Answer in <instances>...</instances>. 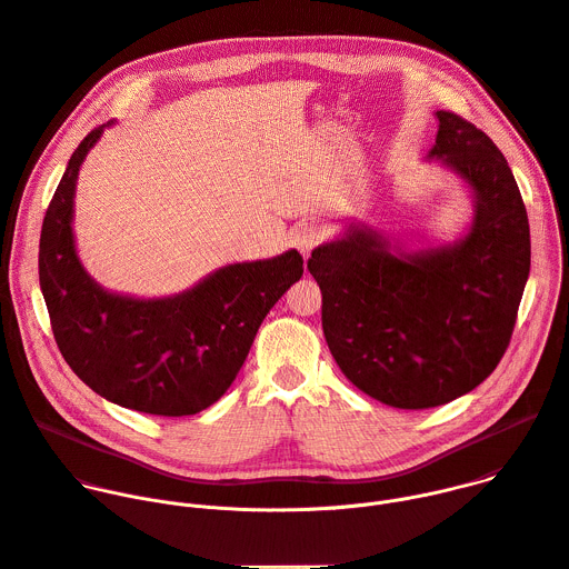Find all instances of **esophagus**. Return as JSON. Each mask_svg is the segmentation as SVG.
Here are the masks:
<instances>
[{"label": "esophagus", "instance_id": "34e87169", "mask_svg": "<svg viewBox=\"0 0 569 569\" xmlns=\"http://www.w3.org/2000/svg\"><path fill=\"white\" fill-rule=\"evenodd\" d=\"M319 240H321V233L312 224H301L295 231V246H297V250L301 252L303 259H308L312 254V250L319 246Z\"/></svg>", "mask_w": 569, "mask_h": 569}]
</instances>
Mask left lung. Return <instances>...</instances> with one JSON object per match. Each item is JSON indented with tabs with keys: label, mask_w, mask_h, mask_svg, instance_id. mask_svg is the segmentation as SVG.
I'll use <instances>...</instances> for the list:
<instances>
[{
	"label": "left lung",
	"mask_w": 569,
	"mask_h": 569,
	"mask_svg": "<svg viewBox=\"0 0 569 569\" xmlns=\"http://www.w3.org/2000/svg\"><path fill=\"white\" fill-rule=\"evenodd\" d=\"M441 159L472 191L468 233L437 250H391L369 227L308 259L321 290V329L342 373L398 410L450 402L493 373L516 327L531 266L527 209L500 148L439 110Z\"/></svg>",
	"instance_id": "8db88e82"
}]
</instances>
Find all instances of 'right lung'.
Instances as JSON below:
<instances>
[{"label": "right lung", "instance_id": "obj_1", "mask_svg": "<svg viewBox=\"0 0 569 569\" xmlns=\"http://www.w3.org/2000/svg\"><path fill=\"white\" fill-rule=\"evenodd\" d=\"M103 128L78 143L44 213L38 268L51 331L71 371L106 400L154 417L198 415L229 389L303 259L288 250L224 266L161 299L103 290L80 266L71 231L78 169Z\"/></svg>", "mask_w": 569, "mask_h": 569}]
</instances>
